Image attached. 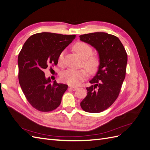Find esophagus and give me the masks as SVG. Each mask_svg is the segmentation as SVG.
<instances>
[{
  "mask_svg": "<svg viewBox=\"0 0 150 150\" xmlns=\"http://www.w3.org/2000/svg\"><path fill=\"white\" fill-rule=\"evenodd\" d=\"M69 88H70L71 89H72V91H76L77 89H78V88H77V87H74V86H70Z\"/></svg>",
  "mask_w": 150,
  "mask_h": 150,
  "instance_id": "obj_1",
  "label": "esophagus"
}]
</instances>
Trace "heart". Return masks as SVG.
<instances>
[{"label":"heart","instance_id":"b5f03b06","mask_svg":"<svg viewBox=\"0 0 150 150\" xmlns=\"http://www.w3.org/2000/svg\"><path fill=\"white\" fill-rule=\"evenodd\" d=\"M74 51L84 59L83 65L89 73H94L99 66L100 60L97 56L91 55L93 50L88 44L83 42H77L74 46ZM64 52L59 56V62H62ZM88 77L87 71L85 69L74 70L69 69L64 71L61 75V80L70 86L79 85Z\"/></svg>","mask_w":150,"mask_h":150}]
</instances>
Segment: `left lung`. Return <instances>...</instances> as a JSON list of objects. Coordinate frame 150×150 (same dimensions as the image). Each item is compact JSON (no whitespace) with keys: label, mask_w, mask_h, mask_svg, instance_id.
Here are the masks:
<instances>
[{"label":"left lung","mask_w":150,"mask_h":150,"mask_svg":"<svg viewBox=\"0 0 150 150\" xmlns=\"http://www.w3.org/2000/svg\"><path fill=\"white\" fill-rule=\"evenodd\" d=\"M80 40L90 44L98 51L100 62L87 96L81 107L88 112L104 111L118 97L125 78L128 56L123 45L116 36L106 33H94L79 35Z\"/></svg>","instance_id":"obj_1"}]
</instances>
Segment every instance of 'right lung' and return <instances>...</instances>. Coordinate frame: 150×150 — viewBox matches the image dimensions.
Returning a JSON list of instances; mask_svg holds the SVG:
<instances>
[{"label": "right lung", "instance_id": "right-lung-1", "mask_svg": "<svg viewBox=\"0 0 150 150\" xmlns=\"http://www.w3.org/2000/svg\"><path fill=\"white\" fill-rule=\"evenodd\" d=\"M76 35L41 33L26 40L18 56L19 81L26 99L36 110L51 111L60 105L67 85L51 84L43 71L57 65L59 56L72 42Z\"/></svg>", "mask_w": 150, "mask_h": 150}]
</instances>
